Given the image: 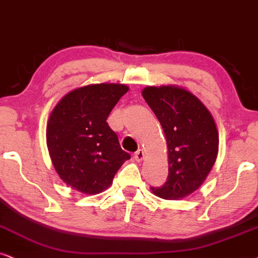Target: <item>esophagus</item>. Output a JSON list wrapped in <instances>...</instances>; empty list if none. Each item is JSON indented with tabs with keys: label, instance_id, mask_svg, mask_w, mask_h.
Masks as SVG:
<instances>
[{
	"label": "esophagus",
	"instance_id": "34e87169",
	"mask_svg": "<svg viewBox=\"0 0 258 258\" xmlns=\"http://www.w3.org/2000/svg\"><path fill=\"white\" fill-rule=\"evenodd\" d=\"M144 157H145V154H144L143 150H138L135 153V156H133V158H135V160L137 161V163H140V161L144 160Z\"/></svg>",
	"mask_w": 258,
	"mask_h": 258
}]
</instances>
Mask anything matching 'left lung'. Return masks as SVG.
<instances>
[{"instance_id":"1","label":"left lung","mask_w":258,"mask_h":258,"mask_svg":"<svg viewBox=\"0 0 258 258\" xmlns=\"http://www.w3.org/2000/svg\"><path fill=\"white\" fill-rule=\"evenodd\" d=\"M143 98L163 127L167 144L169 176L153 195L172 201L187 197L204 183L218 154L214 116L199 99L179 86H147Z\"/></svg>"}]
</instances>
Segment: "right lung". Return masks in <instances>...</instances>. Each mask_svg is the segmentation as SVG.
<instances>
[{
    "label": "right lung",
    "instance_id": "right-lung-1",
    "mask_svg": "<svg viewBox=\"0 0 258 258\" xmlns=\"http://www.w3.org/2000/svg\"><path fill=\"white\" fill-rule=\"evenodd\" d=\"M128 91L123 84H93L73 89L57 102L47 122V147L61 180L85 195L113 183L131 156L109 128V113Z\"/></svg>",
    "mask_w": 258,
    "mask_h": 258
}]
</instances>
